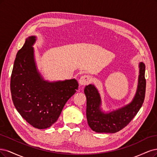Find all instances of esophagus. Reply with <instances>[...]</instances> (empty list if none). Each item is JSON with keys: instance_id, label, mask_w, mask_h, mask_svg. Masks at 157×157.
<instances>
[{"instance_id": "1", "label": "esophagus", "mask_w": 157, "mask_h": 157, "mask_svg": "<svg viewBox=\"0 0 157 157\" xmlns=\"http://www.w3.org/2000/svg\"><path fill=\"white\" fill-rule=\"evenodd\" d=\"M90 82H91V78L88 75H84L83 76L80 78L79 79V83L80 85H85L89 84Z\"/></svg>"}]
</instances>
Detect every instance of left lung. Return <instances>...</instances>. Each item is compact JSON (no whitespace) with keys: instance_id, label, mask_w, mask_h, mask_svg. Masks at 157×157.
<instances>
[{"instance_id":"obj_1","label":"left lung","mask_w":157,"mask_h":157,"mask_svg":"<svg viewBox=\"0 0 157 157\" xmlns=\"http://www.w3.org/2000/svg\"><path fill=\"white\" fill-rule=\"evenodd\" d=\"M139 67L138 89L133 100L129 104L109 113L101 112V99L94 86H86L84 89L87 98L86 114L88 124L93 131L100 133L117 132L128 124L138 113L144 103L146 88L145 64L141 63Z\"/></svg>"}]
</instances>
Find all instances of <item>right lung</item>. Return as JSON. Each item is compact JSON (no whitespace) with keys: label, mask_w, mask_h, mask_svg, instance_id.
Returning a JSON list of instances; mask_svg holds the SVG:
<instances>
[{"label":"right lung","mask_w":157,"mask_h":157,"mask_svg":"<svg viewBox=\"0 0 157 157\" xmlns=\"http://www.w3.org/2000/svg\"><path fill=\"white\" fill-rule=\"evenodd\" d=\"M35 41V36L27 38L16 55L10 90L13 103L22 117L34 127L44 129L57 121L79 85L75 79L51 83L44 81L34 63Z\"/></svg>","instance_id":"obj_1"}]
</instances>
